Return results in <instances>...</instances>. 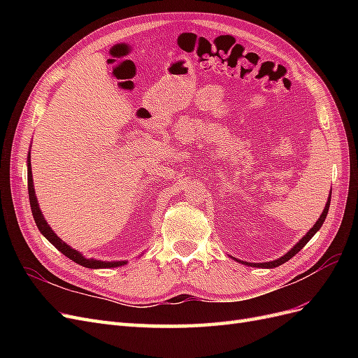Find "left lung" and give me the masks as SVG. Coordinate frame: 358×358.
<instances>
[{"label":"left lung","mask_w":358,"mask_h":358,"mask_svg":"<svg viewBox=\"0 0 358 358\" xmlns=\"http://www.w3.org/2000/svg\"><path fill=\"white\" fill-rule=\"evenodd\" d=\"M330 199H331V192H330V196H329V199H327V203H326V208H324V210H322V213L320 215V218H318V221L315 222V225L312 227V229L301 237V239L292 246L289 251L285 254V255H282L280 258H278V259H273V262H267V263H248V262H242V259H237V258H234L237 263H242V264H245V266H251V267H264V268H273V267H278V266H280V264H284L285 262H288V259H291L292 257H294L300 249L305 246L312 237H313V234H315L320 229H321V225L324 224V221H326V218H327V213H329V208H330ZM233 258V257H231Z\"/></svg>","instance_id":"left-lung-1"}]
</instances>
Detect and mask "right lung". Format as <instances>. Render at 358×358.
<instances>
[{
  "label": "right lung",
  "instance_id": "right-lung-1",
  "mask_svg": "<svg viewBox=\"0 0 358 358\" xmlns=\"http://www.w3.org/2000/svg\"><path fill=\"white\" fill-rule=\"evenodd\" d=\"M27 166H28V194H29V204H31V212L32 216H34V221L38 227L40 233L46 237V239L55 246L58 251H61L64 255L69 257L70 259H73L74 263H78L83 267L88 268H110V267H119L127 264V262H101V259H94V258H85L83 254H80L78 249H73L71 246H69L66 242L61 241L59 237L55 234L50 229V225L46 222L45 216H43L40 208H38V201H37V196L34 191V182H32V171H31V152H28V158H27Z\"/></svg>",
  "mask_w": 358,
  "mask_h": 358
}]
</instances>
